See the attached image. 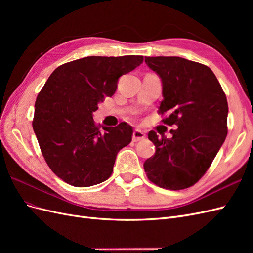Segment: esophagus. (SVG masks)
Returning a JSON list of instances; mask_svg holds the SVG:
<instances>
[{"instance_id":"34e87169","label":"esophagus","mask_w":253,"mask_h":253,"mask_svg":"<svg viewBox=\"0 0 253 253\" xmlns=\"http://www.w3.org/2000/svg\"><path fill=\"white\" fill-rule=\"evenodd\" d=\"M145 138V134L140 129H135L133 132V141H140Z\"/></svg>"}]
</instances>
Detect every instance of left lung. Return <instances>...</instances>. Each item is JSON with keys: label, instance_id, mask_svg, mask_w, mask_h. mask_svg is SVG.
I'll list each match as a JSON object with an SVG mask.
<instances>
[{"label": "left lung", "instance_id": "1", "mask_svg": "<svg viewBox=\"0 0 253 253\" xmlns=\"http://www.w3.org/2000/svg\"><path fill=\"white\" fill-rule=\"evenodd\" d=\"M163 83L159 114L175 125L172 138L149 133L155 154L143 164L148 178L160 188L193 186L209 169L227 136L228 102L208 66L180 57H145Z\"/></svg>", "mask_w": 253, "mask_h": 253}]
</instances>
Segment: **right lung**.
I'll return each mask as SVG.
<instances>
[{
  "instance_id": "1",
  "label": "right lung",
  "mask_w": 253,
  "mask_h": 253,
  "mask_svg": "<svg viewBox=\"0 0 253 253\" xmlns=\"http://www.w3.org/2000/svg\"><path fill=\"white\" fill-rule=\"evenodd\" d=\"M143 62L142 56L78 59L57 67L37 97L33 127L51 171L74 187L108 179L118 152L132 141L126 122L96 126L93 113L113 96L120 76Z\"/></svg>"
}]
</instances>
